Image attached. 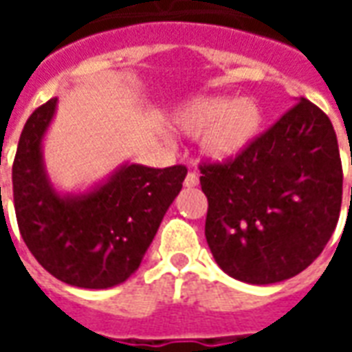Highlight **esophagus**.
Returning <instances> with one entry per match:
<instances>
[{
    "instance_id": "1",
    "label": "esophagus",
    "mask_w": 352,
    "mask_h": 352,
    "mask_svg": "<svg viewBox=\"0 0 352 352\" xmlns=\"http://www.w3.org/2000/svg\"><path fill=\"white\" fill-rule=\"evenodd\" d=\"M198 184H199L198 173H194V171H190L188 175L184 177V186H188V188H192V186H198Z\"/></svg>"
}]
</instances>
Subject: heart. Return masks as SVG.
<instances>
[{"label":"heart","mask_w":352,"mask_h":352,"mask_svg":"<svg viewBox=\"0 0 352 352\" xmlns=\"http://www.w3.org/2000/svg\"><path fill=\"white\" fill-rule=\"evenodd\" d=\"M262 122L258 105L251 100L209 96L183 107L175 116V128L188 138H201L204 153L214 160H228L249 145Z\"/></svg>","instance_id":"obj_1"}]
</instances>
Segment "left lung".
Returning <instances> with one entry per match:
<instances>
[{
    "label": "left lung",
    "mask_w": 352,
    "mask_h": 352,
    "mask_svg": "<svg viewBox=\"0 0 352 352\" xmlns=\"http://www.w3.org/2000/svg\"><path fill=\"white\" fill-rule=\"evenodd\" d=\"M206 239L230 277L272 285L315 262L341 211L343 169L324 111L300 100L224 162H201Z\"/></svg>",
    "instance_id": "8db88e82"
}]
</instances>
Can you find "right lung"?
<instances>
[{
	"label": "right lung",
	"mask_w": 352,
	"mask_h": 352,
	"mask_svg": "<svg viewBox=\"0 0 352 352\" xmlns=\"http://www.w3.org/2000/svg\"><path fill=\"white\" fill-rule=\"evenodd\" d=\"M54 109L56 98L43 103L20 133L12 162L20 236L56 279L80 288L115 287L141 264L183 188L186 166L154 169L130 164L100 188L64 198L52 190L41 162V141Z\"/></svg>",
	"instance_id": "1"
}]
</instances>
